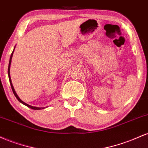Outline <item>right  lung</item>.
I'll use <instances>...</instances> for the list:
<instances>
[{
  "instance_id": "add662e5",
  "label": "right lung",
  "mask_w": 148,
  "mask_h": 148,
  "mask_svg": "<svg viewBox=\"0 0 148 148\" xmlns=\"http://www.w3.org/2000/svg\"><path fill=\"white\" fill-rule=\"evenodd\" d=\"M14 48H15V47H14ZM14 50H13V51H12V54H11V56H10V62H9V66H8V76H9V80H10V86H11V88H12V91H13V93H14V95H15V97H16V99H17L18 100V101H19L20 102H21V103H23V104L25 105V106H26L29 107V108H32V109H34V110H40V109H43L44 108H40V107H35V106H30V105L28 104V103H25L24 101H22V100H21V99H20L19 97H18V96L17 95H16V92H15V90H14V87H13V86H12V84L11 78H10V64H11V62H12V56H13V53H14Z\"/></svg>"
}]
</instances>
